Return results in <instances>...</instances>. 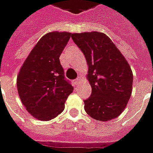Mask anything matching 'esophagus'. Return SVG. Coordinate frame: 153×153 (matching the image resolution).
<instances>
[{
  "instance_id": "1",
  "label": "esophagus",
  "mask_w": 153,
  "mask_h": 153,
  "mask_svg": "<svg viewBox=\"0 0 153 153\" xmlns=\"http://www.w3.org/2000/svg\"><path fill=\"white\" fill-rule=\"evenodd\" d=\"M79 81H80V77H78L76 79L74 80V85H78L79 83Z\"/></svg>"
}]
</instances>
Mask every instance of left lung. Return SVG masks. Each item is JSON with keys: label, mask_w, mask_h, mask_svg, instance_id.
I'll return each instance as SVG.
<instances>
[{"label": "left lung", "mask_w": 153, "mask_h": 153, "mask_svg": "<svg viewBox=\"0 0 153 153\" xmlns=\"http://www.w3.org/2000/svg\"><path fill=\"white\" fill-rule=\"evenodd\" d=\"M71 38L84 54L88 65L89 98L84 100V110L99 121L118 117L132 94V69L114 42L103 33L72 34Z\"/></svg>", "instance_id": "1"}]
</instances>
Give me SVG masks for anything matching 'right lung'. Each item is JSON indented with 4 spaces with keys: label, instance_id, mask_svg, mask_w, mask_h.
Returning <instances> with one entry per match:
<instances>
[{
    "label": "right lung",
    "instance_id": "1",
    "mask_svg": "<svg viewBox=\"0 0 153 153\" xmlns=\"http://www.w3.org/2000/svg\"><path fill=\"white\" fill-rule=\"evenodd\" d=\"M70 36L68 32L45 35L30 53L17 76L21 102L37 119L48 121L61 114L66 99L74 90L59 61Z\"/></svg>",
    "mask_w": 153,
    "mask_h": 153
}]
</instances>
